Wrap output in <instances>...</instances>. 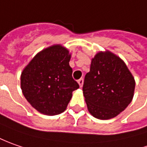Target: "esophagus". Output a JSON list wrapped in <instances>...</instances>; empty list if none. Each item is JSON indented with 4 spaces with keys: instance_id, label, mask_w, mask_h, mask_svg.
Masks as SVG:
<instances>
[{
    "instance_id": "34e87169",
    "label": "esophagus",
    "mask_w": 147,
    "mask_h": 147,
    "mask_svg": "<svg viewBox=\"0 0 147 147\" xmlns=\"http://www.w3.org/2000/svg\"><path fill=\"white\" fill-rule=\"evenodd\" d=\"M78 84H79V85H80V87H82V86H83V84H84L83 78H80V80H78Z\"/></svg>"
}]
</instances>
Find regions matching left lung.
Instances as JSON below:
<instances>
[{
    "instance_id": "8db88e82",
    "label": "left lung",
    "mask_w": 147,
    "mask_h": 147,
    "mask_svg": "<svg viewBox=\"0 0 147 147\" xmlns=\"http://www.w3.org/2000/svg\"><path fill=\"white\" fill-rule=\"evenodd\" d=\"M135 80L124 62L110 51L92 58L83 94L89 113L99 119L114 118L134 98Z\"/></svg>"
}]
</instances>
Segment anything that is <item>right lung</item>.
<instances>
[{
    "mask_svg": "<svg viewBox=\"0 0 147 147\" xmlns=\"http://www.w3.org/2000/svg\"><path fill=\"white\" fill-rule=\"evenodd\" d=\"M71 54L61 45L39 52L23 69L21 89L29 103L47 115L61 114L79 88L69 65Z\"/></svg>",
    "mask_w": 147,
    "mask_h": 147,
    "instance_id": "right-lung-1",
    "label": "right lung"
}]
</instances>
